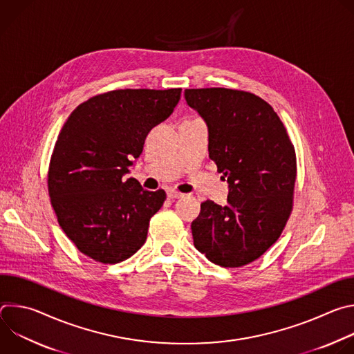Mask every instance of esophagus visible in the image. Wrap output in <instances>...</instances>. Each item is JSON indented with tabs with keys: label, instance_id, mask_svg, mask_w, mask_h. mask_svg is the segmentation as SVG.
<instances>
[{
	"label": "esophagus",
	"instance_id": "34e87169",
	"mask_svg": "<svg viewBox=\"0 0 354 354\" xmlns=\"http://www.w3.org/2000/svg\"><path fill=\"white\" fill-rule=\"evenodd\" d=\"M183 194L179 193V192H175V190H169L168 192V198L169 200H176V198H180Z\"/></svg>",
	"mask_w": 354,
	"mask_h": 354
}]
</instances>
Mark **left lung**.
<instances>
[{
	"mask_svg": "<svg viewBox=\"0 0 354 354\" xmlns=\"http://www.w3.org/2000/svg\"><path fill=\"white\" fill-rule=\"evenodd\" d=\"M209 129V156L227 176V205L201 203L193 243L210 262L239 268L277 241L291 207L295 153L284 124L259 96L227 88L186 89Z\"/></svg>",
	"mask_w": 354,
	"mask_h": 354,
	"instance_id": "obj_1",
	"label": "left lung"
}]
</instances>
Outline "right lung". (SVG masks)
Returning a JSON list of instances; mask_svg holds the SVG:
<instances>
[{
    "instance_id": "1",
    "label": "right lung",
    "mask_w": 354,
    "mask_h": 354,
    "mask_svg": "<svg viewBox=\"0 0 354 354\" xmlns=\"http://www.w3.org/2000/svg\"><path fill=\"white\" fill-rule=\"evenodd\" d=\"M180 92L111 91L77 106L64 123L50 160L48 194L60 227L91 259L119 263L144 245L167 194L123 176L149 130L172 115Z\"/></svg>"
}]
</instances>
